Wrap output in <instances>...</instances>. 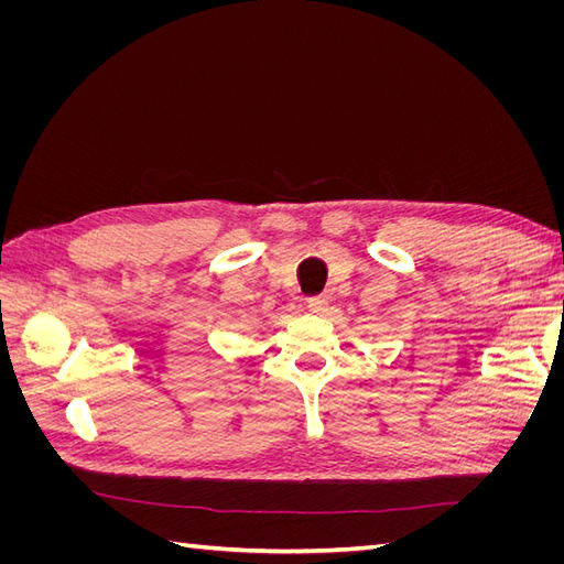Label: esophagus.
Segmentation results:
<instances>
[{
    "mask_svg": "<svg viewBox=\"0 0 564 564\" xmlns=\"http://www.w3.org/2000/svg\"><path fill=\"white\" fill-rule=\"evenodd\" d=\"M327 305H329V299H327V296H311V299H308V311H311V313L322 315L324 311H327Z\"/></svg>",
    "mask_w": 564,
    "mask_h": 564,
    "instance_id": "1",
    "label": "esophagus"
}]
</instances>
